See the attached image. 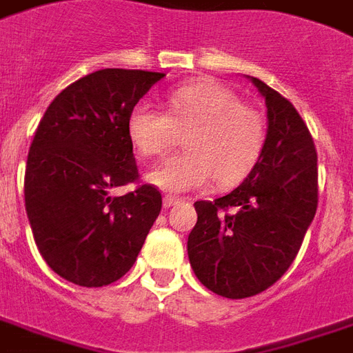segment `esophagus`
<instances>
[{
  "mask_svg": "<svg viewBox=\"0 0 353 353\" xmlns=\"http://www.w3.org/2000/svg\"><path fill=\"white\" fill-rule=\"evenodd\" d=\"M179 202H181V200H179V198H176V196H164L163 198L164 208H172V205H177Z\"/></svg>",
  "mask_w": 353,
  "mask_h": 353,
  "instance_id": "1",
  "label": "esophagus"
}]
</instances>
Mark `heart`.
<instances>
[{"label":"heart","instance_id":"obj_1","mask_svg":"<svg viewBox=\"0 0 353 353\" xmlns=\"http://www.w3.org/2000/svg\"><path fill=\"white\" fill-rule=\"evenodd\" d=\"M183 140L185 153L170 157L145 176L166 192L205 189L215 179L239 183L262 153L265 125L254 108L215 80H192L168 95V114L138 103L127 117V134L142 157H159Z\"/></svg>","mask_w":353,"mask_h":353}]
</instances>
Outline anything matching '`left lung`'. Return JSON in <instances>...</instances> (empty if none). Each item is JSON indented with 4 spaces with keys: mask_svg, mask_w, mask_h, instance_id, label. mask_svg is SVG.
Here are the masks:
<instances>
[{
    "mask_svg": "<svg viewBox=\"0 0 353 353\" xmlns=\"http://www.w3.org/2000/svg\"><path fill=\"white\" fill-rule=\"evenodd\" d=\"M247 78L268 108L262 153L230 194L194 203L187 241L198 281L228 299L256 296L286 273L318 205V155L307 125L281 93Z\"/></svg>",
    "mask_w": 353,
    "mask_h": 353,
    "instance_id": "obj_1",
    "label": "left lung"
}]
</instances>
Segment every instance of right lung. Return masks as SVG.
I'll use <instances>...</instances> for the list:
<instances>
[{"mask_svg":"<svg viewBox=\"0 0 353 353\" xmlns=\"http://www.w3.org/2000/svg\"><path fill=\"white\" fill-rule=\"evenodd\" d=\"M166 74L101 69L65 88L31 142L23 196L37 249L50 270L78 286L116 283L137 262L161 213V192L138 177L127 117Z\"/></svg>","mask_w":353,"mask_h":353,"instance_id":"1","label":"right lung"}]
</instances>
